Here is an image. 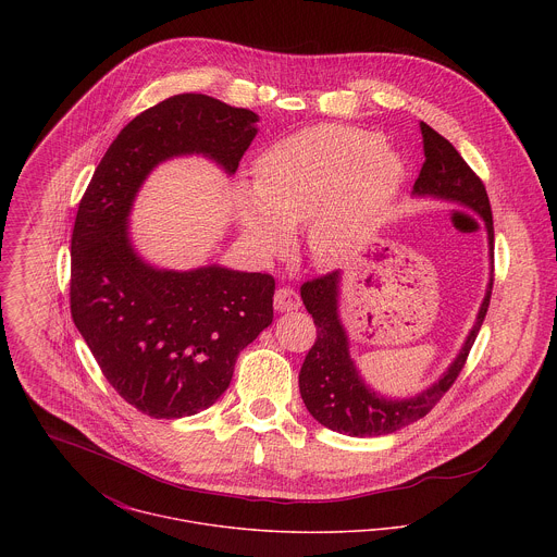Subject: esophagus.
I'll list each match as a JSON object with an SVG mask.
<instances>
[{
	"mask_svg": "<svg viewBox=\"0 0 557 557\" xmlns=\"http://www.w3.org/2000/svg\"><path fill=\"white\" fill-rule=\"evenodd\" d=\"M298 307H300V298H298V294L294 289H289V287L276 289V294H274V309L278 313H289V311H296Z\"/></svg>",
	"mask_w": 557,
	"mask_h": 557,
	"instance_id": "1",
	"label": "esophagus"
}]
</instances>
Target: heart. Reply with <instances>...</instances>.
I'll return each mask as SVG.
<instances>
[{"label":"heart","instance_id":"b5f03b06","mask_svg":"<svg viewBox=\"0 0 557 557\" xmlns=\"http://www.w3.org/2000/svg\"><path fill=\"white\" fill-rule=\"evenodd\" d=\"M403 175V160L377 133L341 124L307 128L255 162V184L236 197L239 232L268 257L287 244V230L309 221L313 259L336 263L384 216Z\"/></svg>","mask_w":557,"mask_h":557}]
</instances>
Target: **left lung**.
Returning <instances> with one entry per match:
<instances>
[{
  "label": "left lung",
  "instance_id": "left-lung-1",
  "mask_svg": "<svg viewBox=\"0 0 557 557\" xmlns=\"http://www.w3.org/2000/svg\"><path fill=\"white\" fill-rule=\"evenodd\" d=\"M420 133L424 144V162L418 180L413 182L411 195L457 203L478 214L484 221L488 257L493 263V216L484 184L448 139L424 122H420ZM491 287L493 278L486 285L476 321L463 347L442 377L416 397L388 398L375 393L362 380L356 362L349 356V338L338 313L341 270L307 281L300 287V296L318 325V338L300 369V395L311 416L319 424L351 437L388 435L426 416L459 377L486 315Z\"/></svg>",
  "mask_w": 557,
  "mask_h": 557
}]
</instances>
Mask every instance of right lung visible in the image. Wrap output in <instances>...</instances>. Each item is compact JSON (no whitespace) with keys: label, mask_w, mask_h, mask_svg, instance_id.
Segmentation results:
<instances>
[{"label":"right lung","mask_w":557,"mask_h":557,"mask_svg":"<svg viewBox=\"0 0 557 557\" xmlns=\"http://www.w3.org/2000/svg\"><path fill=\"white\" fill-rule=\"evenodd\" d=\"M259 115L177 94L128 122L96 166L71 242V313L117 395L152 418L193 416L230 388L239 351L272 323L274 278L141 259L128 216L164 160L201 154L234 175Z\"/></svg>","instance_id":"obj_1"}]
</instances>
